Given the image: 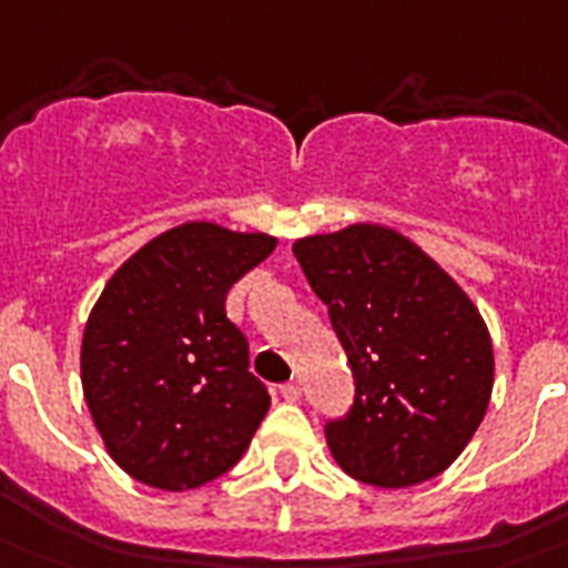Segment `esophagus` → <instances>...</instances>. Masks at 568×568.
Instances as JSON below:
<instances>
[{
	"instance_id": "esophagus-1",
	"label": "esophagus",
	"mask_w": 568,
	"mask_h": 568,
	"mask_svg": "<svg viewBox=\"0 0 568 568\" xmlns=\"http://www.w3.org/2000/svg\"><path fill=\"white\" fill-rule=\"evenodd\" d=\"M281 397L290 403H295L298 397H302V386H298V383H284V386H281Z\"/></svg>"
}]
</instances>
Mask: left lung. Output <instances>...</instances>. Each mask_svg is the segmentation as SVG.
Returning a JSON list of instances; mask_svg holds the SVG:
<instances>
[{
  "instance_id": "1",
  "label": "left lung",
  "mask_w": 568,
  "mask_h": 568,
  "mask_svg": "<svg viewBox=\"0 0 568 568\" xmlns=\"http://www.w3.org/2000/svg\"><path fill=\"white\" fill-rule=\"evenodd\" d=\"M354 372V406L327 420L342 470L374 487L435 479L462 456L494 392V345L456 281L400 232L354 223L293 243Z\"/></svg>"
}]
</instances>
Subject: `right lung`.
Wrapping results in <instances>:
<instances>
[{
	"instance_id": "obj_1",
	"label": "right lung",
	"mask_w": 568,
	"mask_h": 568,
	"mask_svg": "<svg viewBox=\"0 0 568 568\" xmlns=\"http://www.w3.org/2000/svg\"><path fill=\"white\" fill-rule=\"evenodd\" d=\"M275 243L194 220L144 243L106 281L83 331L81 383L106 453L135 481L191 490L250 447L270 395L226 295Z\"/></svg>"
}]
</instances>
